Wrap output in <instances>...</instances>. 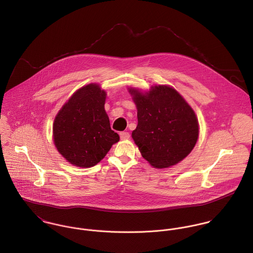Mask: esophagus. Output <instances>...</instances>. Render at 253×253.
I'll use <instances>...</instances> for the list:
<instances>
[{"instance_id":"obj_1","label":"esophagus","mask_w":253,"mask_h":253,"mask_svg":"<svg viewBox=\"0 0 253 253\" xmlns=\"http://www.w3.org/2000/svg\"><path fill=\"white\" fill-rule=\"evenodd\" d=\"M119 135H120V139L122 140H129L130 139V134L128 132H121Z\"/></svg>"}]
</instances>
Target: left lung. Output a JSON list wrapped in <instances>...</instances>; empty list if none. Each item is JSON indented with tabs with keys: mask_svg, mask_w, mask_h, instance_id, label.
Here are the masks:
<instances>
[{
	"mask_svg": "<svg viewBox=\"0 0 253 253\" xmlns=\"http://www.w3.org/2000/svg\"><path fill=\"white\" fill-rule=\"evenodd\" d=\"M137 107L138 125L132 138L141 156L154 168H168L182 161L199 138L195 112L169 85L151 86L148 91L130 87Z\"/></svg>",
	"mask_w": 253,
	"mask_h": 253,
	"instance_id": "left-lung-1",
	"label": "left lung"
}]
</instances>
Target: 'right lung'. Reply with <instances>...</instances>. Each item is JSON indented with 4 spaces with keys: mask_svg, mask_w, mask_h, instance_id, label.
I'll return each instance as SVG.
<instances>
[{
    "mask_svg": "<svg viewBox=\"0 0 253 253\" xmlns=\"http://www.w3.org/2000/svg\"><path fill=\"white\" fill-rule=\"evenodd\" d=\"M106 90L90 84L78 89L63 105L53 122V142L58 152L72 165H97L119 140L111 129L105 110Z\"/></svg>",
    "mask_w": 253,
    "mask_h": 253,
    "instance_id": "obj_1",
    "label": "right lung"
}]
</instances>
